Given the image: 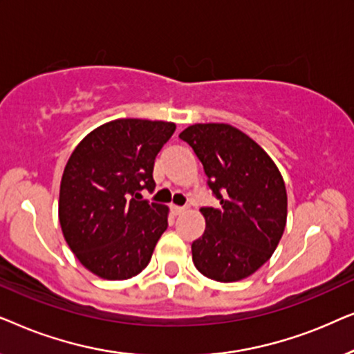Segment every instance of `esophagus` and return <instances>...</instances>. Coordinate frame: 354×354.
<instances>
[{
    "label": "esophagus",
    "instance_id": "1",
    "mask_svg": "<svg viewBox=\"0 0 354 354\" xmlns=\"http://www.w3.org/2000/svg\"><path fill=\"white\" fill-rule=\"evenodd\" d=\"M171 211H172V214H174V216H178V214H182V212H185V207H183V206H176V205H172V206H171Z\"/></svg>",
    "mask_w": 354,
    "mask_h": 354
}]
</instances>
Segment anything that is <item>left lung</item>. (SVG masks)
I'll return each mask as SVG.
<instances>
[{
    "label": "left lung",
    "mask_w": 354,
    "mask_h": 354,
    "mask_svg": "<svg viewBox=\"0 0 354 354\" xmlns=\"http://www.w3.org/2000/svg\"><path fill=\"white\" fill-rule=\"evenodd\" d=\"M200 159L217 207H201L206 229L192 243L195 268L217 282L254 274L287 224V190L268 153L229 124H195L178 135Z\"/></svg>",
    "instance_id": "left-lung-1"
}]
</instances>
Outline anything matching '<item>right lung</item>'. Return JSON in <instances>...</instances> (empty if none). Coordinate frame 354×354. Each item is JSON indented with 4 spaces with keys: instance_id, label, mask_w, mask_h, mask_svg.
<instances>
[{
    "instance_id": "obj_1",
    "label": "right lung",
    "mask_w": 354,
    "mask_h": 354,
    "mask_svg": "<svg viewBox=\"0 0 354 354\" xmlns=\"http://www.w3.org/2000/svg\"><path fill=\"white\" fill-rule=\"evenodd\" d=\"M176 132L164 120L115 119L72 151L59 188L62 235L82 266L106 280L147 268L167 229L169 207L140 200L154 190V159Z\"/></svg>"
}]
</instances>
